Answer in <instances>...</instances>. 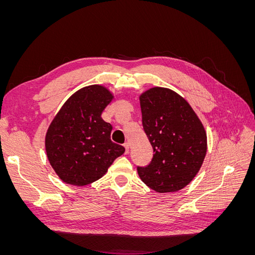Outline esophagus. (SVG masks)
I'll use <instances>...</instances> for the list:
<instances>
[{"mask_svg":"<svg viewBox=\"0 0 255 255\" xmlns=\"http://www.w3.org/2000/svg\"><path fill=\"white\" fill-rule=\"evenodd\" d=\"M123 145H125V148H126V153H128V151H129V143L126 142Z\"/></svg>","mask_w":255,"mask_h":255,"instance_id":"1","label":"esophagus"}]
</instances>
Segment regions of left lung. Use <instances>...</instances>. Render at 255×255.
Returning a JSON list of instances; mask_svg holds the SVG:
<instances>
[{
    "instance_id": "obj_1",
    "label": "left lung",
    "mask_w": 255,
    "mask_h": 255,
    "mask_svg": "<svg viewBox=\"0 0 255 255\" xmlns=\"http://www.w3.org/2000/svg\"><path fill=\"white\" fill-rule=\"evenodd\" d=\"M142 127L153 148L138 175L157 192L177 191L194 179L206 154V133L195 112L174 91L154 87L140 96Z\"/></svg>"
}]
</instances>
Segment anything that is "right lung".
Returning <instances> with one entry per match:
<instances>
[{
    "label": "right lung",
    "instance_id": "obj_1",
    "mask_svg": "<svg viewBox=\"0 0 255 255\" xmlns=\"http://www.w3.org/2000/svg\"><path fill=\"white\" fill-rule=\"evenodd\" d=\"M113 96L91 85L67 100L45 136L51 166L64 182L84 186L102 177L126 149L111 140L113 127L101 118Z\"/></svg>",
    "mask_w": 255,
    "mask_h": 255
}]
</instances>
